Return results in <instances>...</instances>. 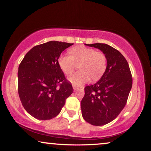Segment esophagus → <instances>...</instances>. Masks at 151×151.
I'll use <instances>...</instances> for the list:
<instances>
[{"label": "esophagus", "instance_id": "1", "mask_svg": "<svg viewBox=\"0 0 151 151\" xmlns=\"http://www.w3.org/2000/svg\"><path fill=\"white\" fill-rule=\"evenodd\" d=\"M73 90H74V91H77V90H78V89L79 88L78 87V86H73Z\"/></svg>", "mask_w": 151, "mask_h": 151}]
</instances>
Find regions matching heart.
<instances>
[{
    "mask_svg": "<svg viewBox=\"0 0 151 151\" xmlns=\"http://www.w3.org/2000/svg\"><path fill=\"white\" fill-rule=\"evenodd\" d=\"M71 56L61 55L58 63L66 75H70L79 65L80 70L68 77V81L75 85H82L91 80L100 78L106 67V58L103 53L93 48L76 47L70 50Z\"/></svg>",
    "mask_w": 151,
    "mask_h": 151,
    "instance_id": "obj_1",
    "label": "heart"
}]
</instances>
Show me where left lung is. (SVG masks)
<instances>
[{
	"label": "left lung",
	"mask_w": 151,
	"mask_h": 151,
	"mask_svg": "<svg viewBox=\"0 0 151 151\" xmlns=\"http://www.w3.org/2000/svg\"><path fill=\"white\" fill-rule=\"evenodd\" d=\"M101 50L106 58L103 76L85 88L82 116L88 123L103 126L115 119L124 109L131 90L132 78L127 60L119 50L103 43L87 45Z\"/></svg>",
	"instance_id": "obj_1"
}]
</instances>
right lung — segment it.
<instances>
[{"mask_svg":"<svg viewBox=\"0 0 151 151\" xmlns=\"http://www.w3.org/2000/svg\"><path fill=\"white\" fill-rule=\"evenodd\" d=\"M73 45L53 40L35 46L20 63L19 97L24 109L34 118L42 121L55 118L73 93L72 85L58 63L63 51Z\"/></svg>","mask_w":151,"mask_h":151,"instance_id":"right-lung-1","label":"right lung"}]
</instances>
